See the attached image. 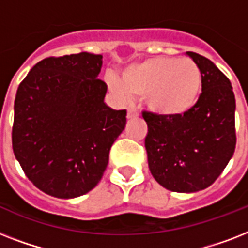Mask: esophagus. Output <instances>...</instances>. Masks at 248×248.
<instances>
[{
    "label": "esophagus",
    "instance_id": "1",
    "mask_svg": "<svg viewBox=\"0 0 248 248\" xmlns=\"http://www.w3.org/2000/svg\"><path fill=\"white\" fill-rule=\"evenodd\" d=\"M139 116V113L136 112L135 108H128L127 109V120H131V118H135V117Z\"/></svg>",
    "mask_w": 248,
    "mask_h": 248
}]
</instances>
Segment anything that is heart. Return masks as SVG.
Segmentation results:
<instances>
[{
  "instance_id": "obj_1",
  "label": "heart",
  "mask_w": 248,
  "mask_h": 248,
  "mask_svg": "<svg viewBox=\"0 0 248 248\" xmlns=\"http://www.w3.org/2000/svg\"><path fill=\"white\" fill-rule=\"evenodd\" d=\"M109 86L121 99L145 97L153 114L173 118L197 105L202 93V73L188 58L155 56L124 68L120 82L110 79Z\"/></svg>"
}]
</instances>
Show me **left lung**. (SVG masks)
<instances>
[{
    "mask_svg": "<svg viewBox=\"0 0 248 248\" xmlns=\"http://www.w3.org/2000/svg\"><path fill=\"white\" fill-rule=\"evenodd\" d=\"M200 67L202 93L181 117L144 112L145 149L155 181L171 192L194 193L214 183L235 149V97L231 81L207 58L188 51Z\"/></svg>",
    "mask_w": 248,
    "mask_h": 248,
    "instance_id": "8db88e82",
    "label": "left lung"
}]
</instances>
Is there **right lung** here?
<instances>
[{
	"label": "right lung",
	"instance_id": "obj_1",
	"mask_svg": "<svg viewBox=\"0 0 248 248\" xmlns=\"http://www.w3.org/2000/svg\"><path fill=\"white\" fill-rule=\"evenodd\" d=\"M101 67L103 55L90 52L46 58L17 87L14 155L48 196L68 200L95 188L126 126V110L104 103Z\"/></svg>",
	"mask_w": 248,
	"mask_h": 248
}]
</instances>
